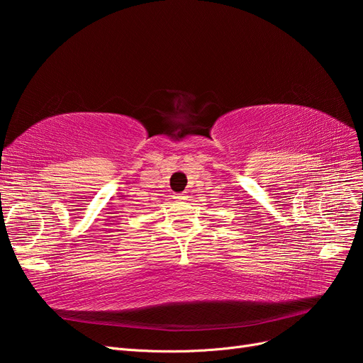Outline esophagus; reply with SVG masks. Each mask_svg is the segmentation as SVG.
<instances>
[{
  "instance_id": "1",
  "label": "esophagus",
  "mask_w": 363,
  "mask_h": 363,
  "mask_svg": "<svg viewBox=\"0 0 363 363\" xmlns=\"http://www.w3.org/2000/svg\"><path fill=\"white\" fill-rule=\"evenodd\" d=\"M174 199L179 200V201H183V200H188V194L186 192H180V194H174Z\"/></svg>"
}]
</instances>
